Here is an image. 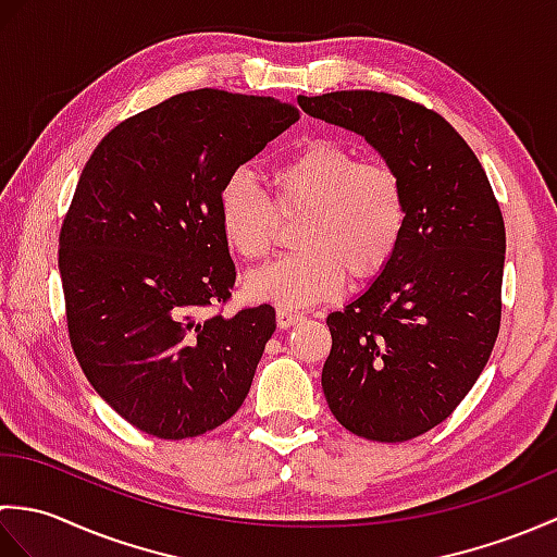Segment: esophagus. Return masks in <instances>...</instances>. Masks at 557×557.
<instances>
[{
    "label": "esophagus",
    "instance_id": "obj_1",
    "mask_svg": "<svg viewBox=\"0 0 557 557\" xmlns=\"http://www.w3.org/2000/svg\"><path fill=\"white\" fill-rule=\"evenodd\" d=\"M299 321H304V313L289 311V309H277V327L280 330H287L292 325H297Z\"/></svg>",
    "mask_w": 557,
    "mask_h": 557
}]
</instances>
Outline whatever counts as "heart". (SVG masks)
Instances as JSON below:
<instances>
[{
	"label": "heart",
	"mask_w": 557,
	"mask_h": 557,
	"mask_svg": "<svg viewBox=\"0 0 557 557\" xmlns=\"http://www.w3.org/2000/svg\"><path fill=\"white\" fill-rule=\"evenodd\" d=\"M272 198L246 170L218 191L224 244L248 263H263L280 220L299 218L294 251L246 280L253 301L301 309L337 299L347 285L375 280L393 263L409 224L407 184L395 164L361 160L337 138H309L270 168Z\"/></svg>",
	"instance_id": "1"
}]
</instances>
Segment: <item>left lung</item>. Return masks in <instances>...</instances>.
Masks as SVG:
<instances>
[{
    "mask_svg": "<svg viewBox=\"0 0 557 557\" xmlns=\"http://www.w3.org/2000/svg\"><path fill=\"white\" fill-rule=\"evenodd\" d=\"M361 134L399 170L409 224L397 256L327 315L330 411L347 431L405 443L443 423L488 363L503 315L505 222L474 150L435 110L393 92L297 98Z\"/></svg>",
    "mask_w": 557,
    "mask_h": 557,
    "instance_id": "8db88e82",
    "label": "left lung"
}]
</instances>
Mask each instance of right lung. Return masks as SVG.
Returning <instances> with one entry per match:
<instances>
[{"label": "right lung", "mask_w": 557, "mask_h": 557, "mask_svg": "<svg viewBox=\"0 0 557 557\" xmlns=\"http://www.w3.org/2000/svg\"><path fill=\"white\" fill-rule=\"evenodd\" d=\"M297 120L275 98L186 90L116 124L83 168L59 232L69 342L138 431L196 437L251 389L275 309L222 315L236 268L215 203L222 182Z\"/></svg>", "instance_id": "obj_1"}]
</instances>
